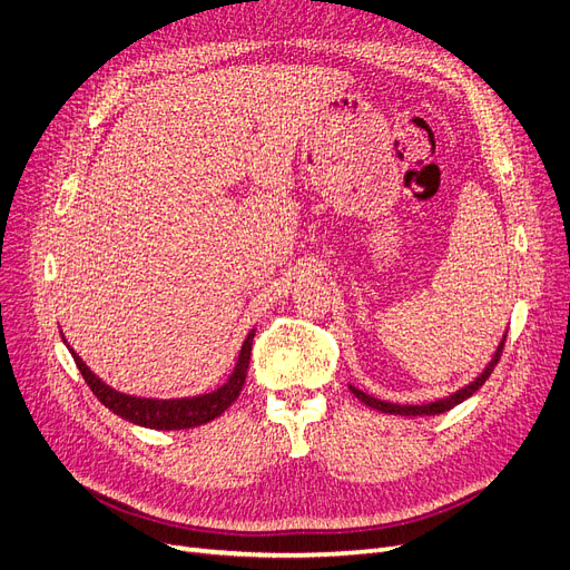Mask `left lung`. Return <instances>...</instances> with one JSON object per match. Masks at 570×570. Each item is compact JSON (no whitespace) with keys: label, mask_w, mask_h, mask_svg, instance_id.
<instances>
[{"label":"left lung","mask_w":570,"mask_h":570,"mask_svg":"<svg viewBox=\"0 0 570 570\" xmlns=\"http://www.w3.org/2000/svg\"><path fill=\"white\" fill-rule=\"evenodd\" d=\"M504 340H507V333L502 335V340H499L492 358L488 361V366L482 368L469 385H463V387H459L456 392L446 394V396H440V400H433V402H423V404H394V402L377 400V396L366 394L364 390H358V387H354V385H350V390H352V394L356 396L358 402H364L366 406L377 409V411H383V413H392V416H438V413H444V411L454 409L456 404L465 402V400H469V396H473L482 385H485L490 373H492L494 366L499 364V356H502Z\"/></svg>","instance_id":"8db88e82"}]
</instances>
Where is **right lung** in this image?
<instances>
[{
    "instance_id": "add662e5",
    "label": "right lung",
    "mask_w": 570,
    "mask_h": 570,
    "mask_svg": "<svg viewBox=\"0 0 570 570\" xmlns=\"http://www.w3.org/2000/svg\"><path fill=\"white\" fill-rule=\"evenodd\" d=\"M254 333L256 331L252 327L243 342V347H239L235 368L228 375L226 383L212 392H204L197 396H178V400H149V396H135V394L114 390L111 385L101 381V377H97L88 368V364H85V361L71 347H68L66 337L63 335L61 337H63V344L68 347V352H71L78 371L82 373L85 383L90 385L97 400L107 409H111L116 416H120L128 423H135V425L151 428V430H185V428H197V425H204V423L218 419L220 413L237 400L239 392H243L247 368H249Z\"/></svg>"
}]
</instances>
